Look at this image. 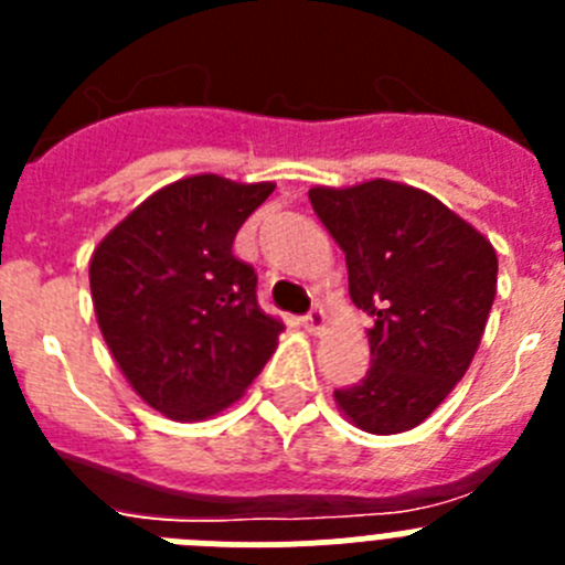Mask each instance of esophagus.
Wrapping results in <instances>:
<instances>
[{
    "instance_id": "1",
    "label": "esophagus",
    "mask_w": 565,
    "mask_h": 565,
    "mask_svg": "<svg viewBox=\"0 0 565 565\" xmlns=\"http://www.w3.org/2000/svg\"><path fill=\"white\" fill-rule=\"evenodd\" d=\"M302 326H306V331L313 333V337H317V333H322L326 331V311H322L319 306L311 308V311L302 317Z\"/></svg>"
}]
</instances>
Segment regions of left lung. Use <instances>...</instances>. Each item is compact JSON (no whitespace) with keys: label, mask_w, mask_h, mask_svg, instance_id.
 Here are the masks:
<instances>
[{"label":"left lung","mask_w":565,"mask_h":565,"mask_svg":"<svg viewBox=\"0 0 565 565\" xmlns=\"http://www.w3.org/2000/svg\"><path fill=\"white\" fill-rule=\"evenodd\" d=\"M348 263L353 306L373 317L371 371L333 391L373 436L413 430L461 382L498 288L495 248L438 198L396 181L308 192Z\"/></svg>","instance_id":"8db88e82"}]
</instances>
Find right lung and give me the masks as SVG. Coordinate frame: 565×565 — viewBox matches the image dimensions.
<instances>
[{
	"instance_id": "right-lung-1",
	"label": "right lung",
	"mask_w": 565,
	"mask_h": 565,
	"mask_svg": "<svg viewBox=\"0 0 565 565\" xmlns=\"http://www.w3.org/2000/svg\"><path fill=\"white\" fill-rule=\"evenodd\" d=\"M274 183L192 174L149 194L98 243L89 291L132 391L174 422L226 411L277 348L282 322L257 306V274L232 254Z\"/></svg>"
}]
</instances>
